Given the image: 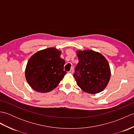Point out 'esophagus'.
<instances>
[{
	"mask_svg": "<svg viewBox=\"0 0 134 134\" xmlns=\"http://www.w3.org/2000/svg\"><path fill=\"white\" fill-rule=\"evenodd\" d=\"M73 72H74V69H73V68H72V69H71V70L69 71V73L73 74Z\"/></svg>",
	"mask_w": 134,
	"mask_h": 134,
	"instance_id": "obj_1",
	"label": "esophagus"
}]
</instances>
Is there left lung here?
Listing matches in <instances>:
<instances>
[{
    "mask_svg": "<svg viewBox=\"0 0 134 134\" xmlns=\"http://www.w3.org/2000/svg\"><path fill=\"white\" fill-rule=\"evenodd\" d=\"M76 55L79 62L74 75L76 84L84 92L92 94L101 92L111 76L106 58L99 52L89 49L76 51Z\"/></svg>",
    "mask_w": 134,
    "mask_h": 134,
    "instance_id": "left-lung-1",
    "label": "left lung"
}]
</instances>
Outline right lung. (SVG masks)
I'll list each match as a JSON object with an SVG mask.
<instances>
[{"label": "right lung", "instance_id": "right-lung-1", "mask_svg": "<svg viewBox=\"0 0 134 134\" xmlns=\"http://www.w3.org/2000/svg\"><path fill=\"white\" fill-rule=\"evenodd\" d=\"M62 51L48 48L38 52L28 60L25 74L26 81L33 90L48 93L58 86L67 72L65 61L60 58Z\"/></svg>", "mask_w": 134, "mask_h": 134}]
</instances>
